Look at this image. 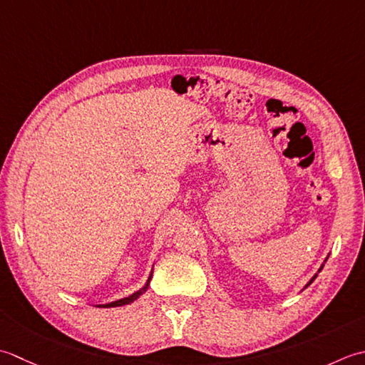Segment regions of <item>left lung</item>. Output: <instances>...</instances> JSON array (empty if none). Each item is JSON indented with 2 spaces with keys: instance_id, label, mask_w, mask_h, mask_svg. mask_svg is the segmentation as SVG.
<instances>
[{
  "instance_id": "obj_1",
  "label": "left lung",
  "mask_w": 365,
  "mask_h": 365,
  "mask_svg": "<svg viewBox=\"0 0 365 365\" xmlns=\"http://www.w3.org/2000/svg\"><path fill=\"white\" fill-rule=\"evenodd\" d=\"M328 257H329V255H328ZM328 257H326V259H328ZM326 259H324V262H323V264H322V266H319V269H318V272H319V271H322V269H323V266H324V263H326ZM318 272H317V274H315V276H314V277H312V279H310V280H309V282H307V284H306V287H304V288H307V287H309V285H310V284H312V282H314V280H315V279H317V276H318Z\"/></svg>"
}]
</instances>
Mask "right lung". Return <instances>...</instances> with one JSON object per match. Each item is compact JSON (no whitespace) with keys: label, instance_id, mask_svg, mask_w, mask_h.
<instances>
[{"label":"right lung","instance_id":"1","mask_svg":"<svg viewBox=\"0 0 365 365\" xmlns=\"http://www.w3.org/2000/svg\"><path fill=\"white\" fill-rule=\"evenodd\" d=\"M151 279H153V269H151L150 277H148V280H146V284L143 285V288H140L138 292L132 293V294H129V296H125V297H123V299H118V301L108 302V304H99V306H96V307H120V306H125V304H130V302H133V301H137L138 297L146 292L148 287H150V282H151Z\"/></svg>","mask_w":365,"mask_h":365}]
</instances>
